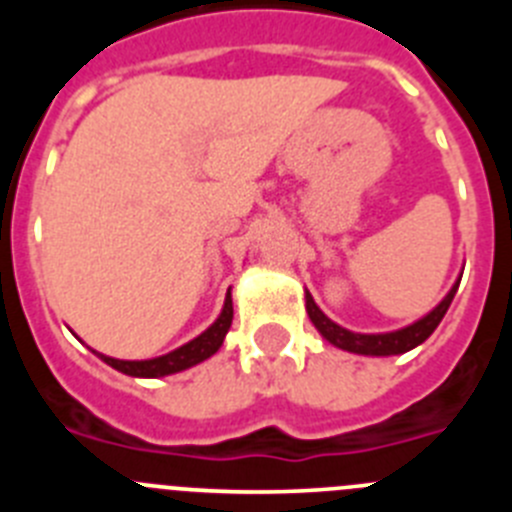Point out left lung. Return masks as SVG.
<instances>
[{"mask_svg":"<svg viewBox=\"0 0 512 512\" xmlns=\"http://www.w3.org/2000/svg\"><path fill=\"white\" fill-rule=\"evenodd\" d=\"M456 289H459V282L451 287L449 295L443 297L441 305H438L436 310L428 312L425 318H420L418 323L408 325V328H402V330H395V333H377V336L351 333V330L336 325L333 320L328 318V315H323V310H320L318 305H315V300H312L310 292L305 295V300H307V315H310V320L315 323V328L320 330V336H323L328 343L343 348V351H351V354L395 356V354H405V351H410V348L420 346L425 338L431 336L433 330L438 328V323H441L443 315H446V310H449L451 300H454V295H456Z\"/></svg>","mask_w":512,"mask_h":512,"instance_id":"left-lung-1","label":"left lung"}]
</instances>
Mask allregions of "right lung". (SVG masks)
<instances>
[{
    "mask_svg": "<svg viewBox=\"0 0 512 512\" xmlns=\"http://www.w3.org/2000/svg\"><path fill=\"white\" fill-rule=\"evenodd\" d=\"M230 323H233V300H230V292H228L220 318H217L215 323L202 333V336L184 343L182 348H176V351H171V354L158 356V359H148V361H120L102 354H99V359H102L104 364H110L112 369H117V372L130 374V377H166V374L182 372V369H189V366L210 359L217 348L223 346V338L225 333H228Z\"/></svg>",
    "mask_w": 512,
    "mask_h": 512,
    "instance_id": "add662e5",
    "label": "right lung"
}]
</instances>
